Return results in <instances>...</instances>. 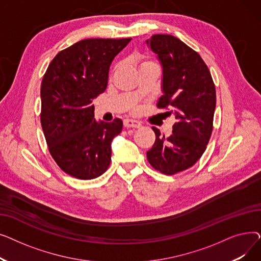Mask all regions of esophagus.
Instances as JSON below:
<instances>
[{
	"mask_svg": "<svg viewBox=\"0 0 261 261\" xmlns=\"http://www.w3.org/2000/svg\"><path fill=\"white\" fill-rule=\"evenodd\" d=\"M123 126H125L126 128H140L141 123L138 120L125 119V120H123Z\"/></svg>",
	"mask_w": 261,
	"mask_h": 261,
	"instance_id": "esophagus-1",
	"label": "esophagus"
}]
</instances>
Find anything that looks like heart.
I'll list each match as a JSON object with an SVG mask.
<instances>
[{"instance_id": "heart-1", "label": "heart", "mask_w": 261, "mask_h": 261, "mask_svg": "<svg viewBox=\"0 0 261 261\" xmlns=\"http://www.w3.org/2000/svg\"><path fill=\"white\" fill-rule=\"evenodd\" d=\"M131 60L134 64L138 65L139 71L142 70V68L145 67H150V66H158L153 61H151L150 59H148L147 57L143 56L141 54H134L131 56Z\"/></svg>"}]
</instances>
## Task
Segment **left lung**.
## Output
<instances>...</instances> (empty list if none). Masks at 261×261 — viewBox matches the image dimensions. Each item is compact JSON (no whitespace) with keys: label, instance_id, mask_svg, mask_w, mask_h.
Instances as JSON below:
<instances>
[{"label":"left lung","instance_id":"1","mask_svg":"<svg viewBox=\"0 0 261 261\" xmlns=\"http://www.w3.org/2000/svg\"><path fill=\"white\" fill-rule=\"evenodd\" d=\"M163 67L162 91L158 108L175 118L172 134L161 136L155 127V142L147 159L155 170L174 174L194 166L210 142L216 108V89L200 55L171 35H153L146 41Z\"/></svg>","mask_w":261,"mask_h":261}]
</instances>
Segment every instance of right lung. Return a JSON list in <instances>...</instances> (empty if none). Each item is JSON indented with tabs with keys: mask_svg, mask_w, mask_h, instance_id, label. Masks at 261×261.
<instances>
[{
	"mask_svg": "<svg viewBox=\"0 0 261 261\" xmlns=\"http://www.w3.org/2000/svg\"><path fill=\"white\" fill-rule=\"evenodd\" d=\"M130 41L81 40L59 51L43 76L40 118L49 153L77 179H95L110 166L122 121H96L93 99L107 89L110 65Z\"/></svg>",
	"mask_w": 261,
	"mask_h": 261,
	"instance_id": "right-lung-1",
	"label": "right lung"
}]
</instances>
